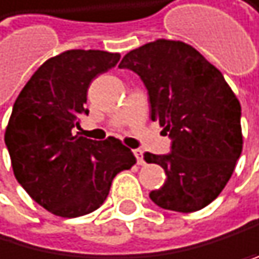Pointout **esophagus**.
Returning a JSON list of instances; mask_svg holds the SVG:
<instances>
[{
	"label": "esophagus",
	"mask_w": 259,
	"mask_h": 259,
	"mask_svg": "<svg viewBox=\"0 0 259 259\" xmlns=\"http://www.w3.org/2000/svg\"><path fill=\"white\" fill-rule=\"evenodd\" d=\"M135 155H136V160H138V165H144V152H142L141 149H136L135 150Z\"/></svg>",
	"instance_id": "1"
}]
</instances>
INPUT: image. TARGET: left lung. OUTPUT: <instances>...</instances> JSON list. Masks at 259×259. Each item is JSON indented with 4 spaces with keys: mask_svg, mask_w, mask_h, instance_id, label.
Segmentation results:
<instances>
[{
    "mask_svg": "<svg viewBox=\"0 0 259 259\" xmlns=\"http://www.w3.org/2000/svg\"><path fill=\"white\" fill-rule=\"evenodd\" d=\"M149 93L150 118L171 139L169 154H144L166 181L149 194L160 208L191 213L221 194L242 154L240 104L223 73L181 41L157 39L121 59Z\"/></svg>",
    "mask_w": 259,
    "mask_h": 259,
    "instance_id": "left-lung-1",
    "label": "left lung"
}]
</instances>
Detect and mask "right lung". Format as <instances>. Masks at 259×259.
<instances>
[{
  "label": "right lung",
  "mask_w": 259,
  "mask_h": 259,
  "mask_svg": "<svg viewBox=\"0 0 259 259\" xmlns=\"http://www.w3.org/2000/svg\"><path fill=\"white\" fill-rule=\"evenodd\" d=\"M120 54L72 49L51 57L14 102L4 135L12 169L25 192L48 211L76 218L98 210L117 173L136 163L118 139H86L80 117L88 88Z\"/></svg>",
  "instance_id": "add662e5"
}]
</instances>
